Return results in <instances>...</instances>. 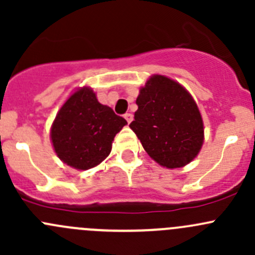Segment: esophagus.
<instances>
[{"instance_id": "1", "label": "esophagus", "mask_w": 255, "mask_h": 255, "mask_svg": "<svg viewBox=\"0 0 255 255\" xmlns=\"http://www.w3.org/2000/svg\"><path fill=\"white\" fill-rule=\"evenodd\" d=\"M125 118H126V121H127L128 123H130L133 121V115H132V113H126Z\"/></svg>"}]
</instances>
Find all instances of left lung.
Instances as JSON below:
<instances>
[{"mask_svg":"<svg viewBox=\"0 0 255 255\" xmlns=\"http://www.w3.org/2000/svg\"><path fill=\"white\" fill-rule=\"evenodd\" d=\"M129 125L151 159L169 169L194 160L204 142V123L191 95L180 84L154 75L137 97Z\"/></svg>","mask_w":255,"mask_h":255,"instance_id":"left-lung-1","label":"left lung"}]
</instances>
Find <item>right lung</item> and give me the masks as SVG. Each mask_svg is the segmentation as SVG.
<instances>
[{
  "label": "right lung",
  "mask_w": 255,
  "mask_h": 255,
  "mask_svg": "<svg viewBox=\"0 0 255 255\" xmlns=\"http://www.w3.org/2000/svg\"><path fill=\"white\" fill-rule=\"evenodd\" d=\"M126 125L90 87H82L66 100L51 126L54 150L68 165L87 170L109 156L113 138Z\"/></svg>",
  "instance_id": "1"
}]
</instances>
